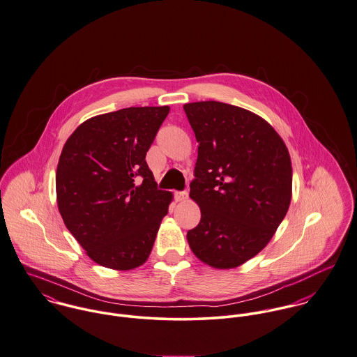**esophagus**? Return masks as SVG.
Masks as SVG:
<instances>
[{"label":"esophagus","instance_id":"obj_1","mask_svg":"<svg viewBox=\"0 0 357 357\" xmlns=\"http://www.w3.org/2000/svg\"><path fill=\"white\" fill-rule=\"evenodd\" d=\"M174 196H175L176 201H185V199L188 198V192H186V190H183V192H175Z\"/></svg>","mask_w":357,"mask_h":357}]
</instances>
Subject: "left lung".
I'll return each mask as SVG.
<instances>
[{
  "mask_svg": "<svg viewBox=\"0 0 357 357\" xmlns=\"http://www.w3.org/2000/svg\"><path fill=\"white\" fill-rule=\"evenodd\" d=\"M198 142L190 198L201 220L188 231L190 249L215 268L256 256L275 234L291 199V161L277 131L230 104L183 105Z\"/></svg>",
  "mask_w": 357,
  "mask_h": 357,
  "instance_id": "obj_1",
  "label": "left lung"
}]
</instances>
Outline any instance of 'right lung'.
<instances>
[{
	"label": "right lung",
	"instance_id": "1",
	"mask_svg": "<svg viewBox=\"0 0 357 357\" xmlns=\"http://www.w3.org/2000/svg\"><path fill=\"white\" fill-rule=\"evenodd\" d=\"M169 107H131L86 120L56 172L60 215L89 257L131 270L151 255L171 193L158 189L146 152Z\"/></svg>",
	"mask_w": 357,
	"mask_h": 357
}]
</instances>
